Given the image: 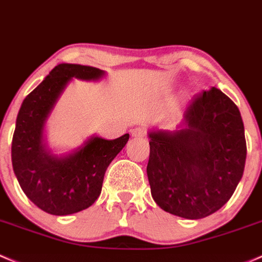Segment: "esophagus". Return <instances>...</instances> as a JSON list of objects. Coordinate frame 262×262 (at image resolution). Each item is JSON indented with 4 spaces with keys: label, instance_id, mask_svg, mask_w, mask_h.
I'll return each mask as SVG.
<instances>
[{
    "label": "esophagus",
    "instance_id": "obj_1",
    "mask_svg": "<svg viewBox=\"0 0 262 262\" xmlns=\"http://www.w3.org/2000/svg\"><path fill=\"white\" fill-rule=\"evenodd\" d=\"M130 134L132 137H134V138H142V137L145 136V130L143 128H134L130 130Z\"/></svg>",
    "mask_w": 262,
    "mask_h": 262
}]
</instances>
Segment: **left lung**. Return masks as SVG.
Returning <instances> with one entry per match:
<instances>
[{
    "label": "left lung",
    "instance_id": "8db88e82",
    "mask_svg": "<svg viewBox=\"0 0 262 262\" xmlns=\"http://www.w3.org/2000/svg\"><path fill=\"white\" fill-rule=\"evenodd\" d=\"M148 181L166 212L198 220L219 211L244 174L246 140L236 104L217 88L189 104L173 132L152 129Z\"/></svg>",
    "mask_w": 262,
    "mask_h": 262
}]
</instances>
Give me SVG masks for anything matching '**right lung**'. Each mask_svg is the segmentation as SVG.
<instances>
[{
    "instance_id": "1",
    "label": "right lung",
    "mask_w": 262,
    "mask_h": 262,
    "mask_svg": "<svg viewBox=\"0 0 262 262\" xmlns=\"http://www.w3.org/2000/svg\"><path fill=\"white\" fill-rule=\"evenodd\" d=\"M105 71L59 64L22 101L11 147L16 178L32 203L55 216L90 207L100 196L106 168L125 147L129 134L108 140L92 136L70 153L56 156L45 143V125L73 79L98 81Z\"/></svg>"
}]
</instances>
